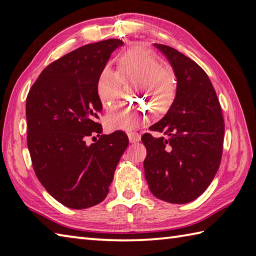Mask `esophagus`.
<instances>
[{"label":"esophagus","mask_w":256,"mask_h":256,"mask_svg":"<svg viewBox=\"0 0 256 256\" xmlns=\"http://www.w3.org/2000/svg\"><path fill=\"white\" fill-rule=\"evenodd\" d=\"M128 138H129V142H130L134 144V142H140V139H142V136H140V134H138V132H132L128 134Z\"/></svg>","instance_id":"esophagus-1"}]
</instances>
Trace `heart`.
I'll return each instance as SVG.
<instances>
[{
    "mask_svg": "<svg viewBox=\"0 0 256 256\" xmlns=\"http://www.w3.org/2000/svg\"><path fill=\"white\" fill-rule=\"evenodd\" d=\"M118 72L109 65L100 70L96 92L104 108L112 107L119 96L122 80L134 82L132 96L146 99L154 114L166 112L176 95V78L157 56L144 48H132L118 57ZM150 108L142 102H130L109 112L105 117L108 130H134L148 120Z\"/></svg>",
    "mask_w": 256,
    "mask_h": 256,
    "instance_id": "heart-1",
    "label": "heart"
}]
</instances>
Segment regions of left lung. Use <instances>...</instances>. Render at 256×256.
I'll return each instance as SVG.
<instances>
[{
  "label": "left lung",
  "instance_id": "left-lung-1",
  "mask_svg": "<svg viewBox=\"0 0 256 256\" xmlns=\"http://www.w3.org/2000/svg\"><path fill=\"white\" fill-rule=\"evenodd\" d=\"M166 55L176 77V95L166 116L144 134V176L154 196L184 204L210 186L220 166L224 120L216 92L206 72L170 46L154 44Z\"/></svg>",
  "mask_w": 256,
  "mask_h": 256
}]
</instances>
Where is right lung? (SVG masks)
Masks as SVG:
<instances>
[{
  "label": "right lung",
  "mask_w": 256,
  "mask_h": 256,
  "mask_svg": "<svg viewBox=\"0 0 256 256\" xmlns=\"http://www.w3.org/2000/svg\"><path fill=\"white\" fill-rule=\"evenodd\" d=\"M124 43L106 40L77 48L46 67L26 98L28 147L35 174L46 191L70 208L100 203L128 146L124 132L100 134L99 72ZM97 134V140L93 137ZM92 136L96 143L87 145Z\"/></svg>",
  "instance_id": "right-lung-1"
}]
</instances>
